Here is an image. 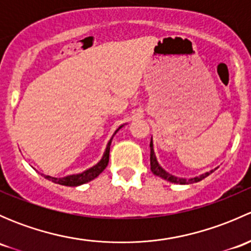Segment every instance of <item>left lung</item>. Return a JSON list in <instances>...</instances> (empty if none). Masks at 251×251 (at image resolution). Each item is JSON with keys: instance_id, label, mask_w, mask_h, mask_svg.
Listing matches in <instances>:
<instances>
[{"instance_id": "left-lung-1", "label": "left lung", "mask_w": 251, "mask_h": 251, "mask_svg": "<svg viewBox=\"0 0 251 251\" xmlns=\"http://www.w3.org/2000/svg\"><path fill=\"white\" fill-rule=\"evenodd\" d=\"M149 147H151V173L155 175V176H159V177H161V178L166 179V181H170V182H173V183H178V184L196 183V182L201 181V179H204L205 177L209 176L210 174L214 173V170H211V171H209V173H205V174H203V175H201V176L194 177V178H189V179L179 178V177L173 176V175H171V174L166 173V171L164 170V169L161 168L160 165H159L158 160H156L155 153H154L153 138H151V144H149ZM215 170H216V169H215Z\"/></svg>"}]
</instances>
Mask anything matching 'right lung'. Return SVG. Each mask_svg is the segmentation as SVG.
<instances>
[{"instance_id": "1", "label": "right lung", "mask_w": 251, "mask_h": 251, "mask_svg": "<svg viewBox=\"0 0 251 251\" xmlns=\"http://www.w3.org/2000/svg\"><path fill=\"white\" fill-rule=\"evenodd\" d=\"M123 126L124 125H121L120 127H119L118 130H116L115 132H114V135H115V133L118 132V131L120 130V128L123 127ZM114 135H113V137H114ZM113 137L110 138L109 142H108L107 148H105V151H104V154H103L102 159H100V160L98 161V163L96 164L95 166H92V168L87 169V170H85V171H83V173H81V174L69 175V176L60 177V178H57V177H52V176H47V175H44L45 178L50 179V181L54 182V183L62 184V186H69V187L80 186V184H83V183H86V182H90V181H92V179H95L96 177L98 176V175H100L103 170H104L105 168H107L108 163H109V151H110V144H111V140H113Z\"/></svg>"}]
</instances>
